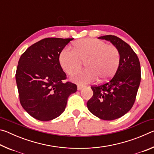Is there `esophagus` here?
I'll return each mask as SVG.
<instances>
[{"mask_svg": "<svg viewBox=\"0 0 154 154\" xmlns=\"http://www.w3.org/2000/svg\"><path fill=\"white\" fill-rule=\"evenodd\" d=\"M83 88V85H77V90H82Z\"/></svg>", "mask_w": 154, "mask_h": 154, "instance_id": "34e87169", "label": "esophagus"}]
</instances>
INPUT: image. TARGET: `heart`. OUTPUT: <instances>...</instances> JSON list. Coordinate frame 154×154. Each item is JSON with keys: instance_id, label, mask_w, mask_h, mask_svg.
I'll use <instances>...</instances> for the list:
<instances>
[{"instance_id": "heart-1", "label": "heart", "mask_w": 154, "mask_h": 154, "mask_svg": "<svg viewBox=\"0 0 154 154\" xmlns=\"http://www.w3.org/2000/svg\"><path fill=\"white\" fill-rule=\"evenodd\" d=\"M120 54L116 46L94 38H83L75 42L73 49L65 48L59 56L62 69L68 74L80 69L85 62L88 69L76 72L71 79L80 84L94 82L98 78L106 81L113 76L118 69Z\"/></svg>"}]
</instances>
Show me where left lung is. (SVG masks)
Masks as SVG:
<instances>
[{"instance_id": "left-lung-1", "label": "left lung", "mask_w": 154, "mask_h": 154, "mask_svg": "<svg viewBox=\"0 0 154 154\" xmlns=\"http://www.w3.org/2000/svg\"><path fill=\"white\" fill-rule=\"evenodd\" d=\"M109 41L120 54L118 69L104 84L92 86L93 96L87 103L88 110L104 120H113L128 113L133 106L140 82L139 60L128 44L114 35L98 37Z\"/></svg>"}]
</instances>
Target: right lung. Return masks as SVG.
Wrapping results in <instances>:
<instances>
[{
	"instance_id": "add662e5",
	"label": "right lung",
	"mask_w": 154,
	"mask_h": 154,
	"mask_svg": "<svg viewBox=\"0 0 154 154\" xmlns=\"http://www.w3.org/2000/svg\"><path fill=\"white\" fill-rule=\"evenodd\" d=\"M73 38H46L30 46L21 56L15 74L22 107L32 118L49 121L63 113L69 96L77 87L63 83L66 75L59 56Z\"/></svg>"
}]
</instances>
